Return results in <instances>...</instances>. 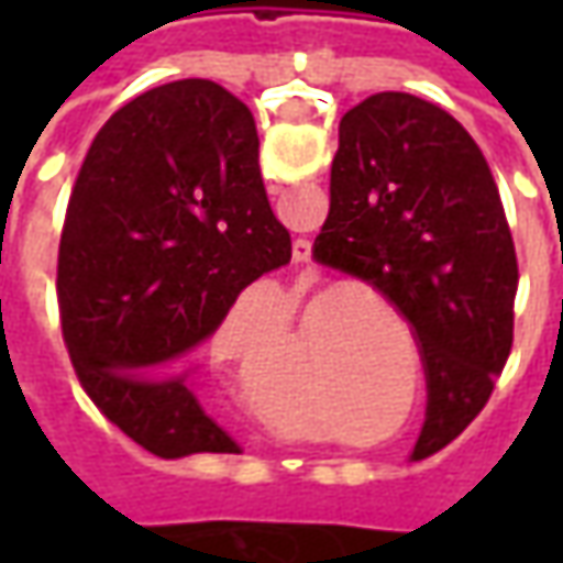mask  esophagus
I'll return each instance as SVG.
<instances>
[{
  "mask_svg": "<svg viewBox=\"0 0 563 563\" xmlns=\"http://www.w3.org/2000/svg\"><path fill=\"white\" fill-rule=\"evenodd\" d=\"M294 263H310V256H313V247H310V241L307 238H297L294 241Z\"/></svg>",
  "mask_w": 563,
  "mask_h": 563,
  "instance_id": "esophagus-1",
  "label": "esophagus"
}]
</instances>
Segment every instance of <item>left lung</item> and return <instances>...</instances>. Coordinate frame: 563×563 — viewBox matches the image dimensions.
Masks as SVG:
<instances>
[{
	"label": "left lung",
	"mask_w": 563,
	"mask_h": 563,
	"mask_svg": "<svg viewBox=\"0 0 563 563\" xmlns=\"http://www.w3.org/2000/svg\"><path fill=\"white\" fill-rule=\"evenodd\" d=\"M313 260L413 325L429 391L413 461L454 442L508 363L520 278L498 185L461 121L395 90L344 112Z\"/></svg>",
	"instance_id": "obj_1"
}]
</instances>
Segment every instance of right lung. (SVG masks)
I'll use <instances>...</instances> for the list:
<instances>
[{
  "label": "right lung",
  "mask_w": 563,
  "mask_h": 563,
  "mask_svg": "<svg viewBox=\"0 0 563 563\" xmlns=\"http://www.w3.org/2000/svg\"><path fill=\"white\" fill-rule=\"evenodd\" d=\"M288 260L241 99L187 77L124 102L87 150L58 244L84 391L156 457L234 451L194 395L197 360L238 294Z\"/></svg>",
  "instance_id": "add662e5"
}]
</instances>
